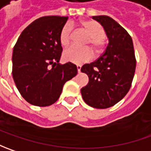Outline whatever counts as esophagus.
<instances>
[{"label": "esophagus", "mask_w": 151, "mask_h": 151, "mask_svg": "<svg viewBox=\"0 0 151 151\" xmlns=\"http://www.w3.org/2000/svg\"><path fill=\"white\" fill-rule=\"evenodd\" d=\"M76 68H77V70H78V72H81V65H77V66H76Z\"/></svg>", "instance_id": "34e87169"}]
</instances>
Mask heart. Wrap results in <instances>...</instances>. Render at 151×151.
Masks as SVG:
<instances>
[{"label":"heart","mask_w":151,"mask_h":151,"mask_svg":"<svg viewBox=\"0 0 151 151\" xmlns=\"http://www.w3.org/2000/svg\"><path fill=\"white\" fill-rule=\"evenodd\" d=\"M78 24L81 28L89 33V36L86 40V44L91 45L96 53L100 52L104 44L105 31L103 27L98 22L91 19H82L79 21ZM72 29V26L69 23L62 27L60 34V41L63 46H66L70 43ZM63 58L68 62L74 64H82L91 60L92 51L88 47L80 48L73 45L64 51Z\"/></svg>","instance_id":"heart-1"}]
</instances>
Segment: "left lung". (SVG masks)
<instances>
[{"label":"left lung","instance_id":"1","mask_svg":"<svg viewBox=\"0 0 151 151\" xmlns=\"http://www.w3.org/2000/svg\"><path fill=\"white\" fill-rule=\"evenodd\" d=\"M107 33L109 43L104 53L81 70L89 82L81 92L86 104L95 108H107L122 100L129 91L135 72L136 59L131 36L108 16H95Z\"/></svg>","mask_w":151,"mask_h":151}]
</instances>
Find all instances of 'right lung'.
Wrapping results in <instances>:
<instances>
[{"label": "right lung", "instance_id": "1", "mask_svg": "<svg viewBox=\"0 0 151 151\" xmlns=\"http://www.w3.org/2000/svg\"><path fill=\"white\" fill-rule=\"evenodd\" d=\"M68 17H40L22 31L13 48L12 76L22 96L38 107L59 99L67 81L77 74L70 62L59 64L62 53L60 34Z\"/></svg>", "mask_w": 151, "mask_h": 151}]
</instances>
